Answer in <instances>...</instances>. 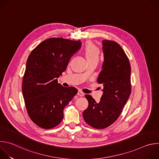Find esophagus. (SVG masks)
I'll return each mask as SVG.
<instances>
[{
    "instance_id": "1",
    "label": "esophagus",
    "mask_w": 159,
    "mask_h": 159,
    "mask_svg": "<svg viewBox=\"0 0 159 159\" xmlns=\"http://www.w3.org/2000/svg\"><path fill=\"white\" fill-rule=\"evenodd\" d=\"M77 94H78V96H80V97H82V96H84V94L82 91H80V90H79V91L78 92Z\"/></svg>"
}]
</instances>
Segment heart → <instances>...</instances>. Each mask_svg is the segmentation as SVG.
Wrapping results in <instances>:
<instances>
[{
	"instance_id": "heart-1",
	"label": "heart",
	"mask_w": 159,
	"mask_h": 159,
	"mask_svg": "<svg viewBox=\"0 0 159 159\" xmlns=\"http://www.w3.org/2000/svg\"><path fill=\"white\" fill-rule=\"evenodd\" d=\"M82 52L88 63L98 62L100 58L101 51L99 47L93 43L87 42L85 44Z\"/></svg>"
}]
</instances>
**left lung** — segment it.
<instances>
[{"instance_id":"left-lung-1","label":"left lung","mask_w":159,"mask_h":159,"mask_svg":"<svg viewBox=\"0 0 159 159\" xmlns=\"http://www.w3.org/2000/svg\"><path fill=\"white\" fill-rule=\"evenodd\" d=\"M104 61L98 82L103 85V94L97 103L90 95L83 117L90 126L104 129L115 123L122 112L131 90V66L120 45L113 41L102 40Z\"/></svg>"}]
</instances>
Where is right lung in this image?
<instances>
[{
	"instance_id": "right-lung-1",
	"label": "right lung",
	"mask_w": 159,
	"mask_h": 159,
	"mask_svg": "<svg viewBox=\"0 0 159 159\" xmlns=\"http://www.w3.org/2000/svg\"><path fill=\"white\" fill-rule=\"evenodd\" d=\"M81 47L80 40L52 38L39 43L28 57L22 90L28 114L44 129L58 125L63 109L77 93L74 87L58 84L71 57Z\"/></svg>"
}]
</instances>
